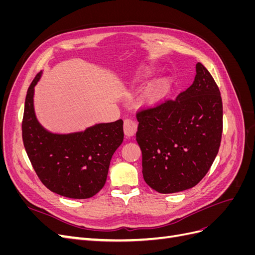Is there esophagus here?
<instances>
[{"label": "esophagus", "mask_w": 255, "mask_h": 255, "mask_svg": "<svg viewBox=\"0 0 255 255\" xmlns=\"http://www.w3.org/2000/svg\"><path fill=\"white\" fill-rule=\"evenodd\" d=\"M123 128H125V135L127 137H133L137 130V123L133 119H126Z\"/></svg>", "instance_id": "esophagus-1"}]
</instances>
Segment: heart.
<instances>
[{
    "label": "heart",
    "instance_id": "1",
    "mask_svg": "<svg viewBox=\"0 0 255 255\" xmlns=\"http://www.w3.org/2000/svg\"><path fill=\"white\" fill-rule=\"evenodd\" d=\"M151 74L150 69H142L140 71V75L142 78H148ZM168 92V83L166 81L159 82L156 85L152 86L145 95V102L148 105L154 106L159 104L166 98Z\"/></svg>",
    "mask_w": 255,
    "mask_h": 255
}]
</instances>
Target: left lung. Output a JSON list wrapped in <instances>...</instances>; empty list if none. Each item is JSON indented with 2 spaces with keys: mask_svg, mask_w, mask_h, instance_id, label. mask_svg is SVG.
<instances>
[{
  "mask_svg": "<svg viewBox=\"0 0 255 255\" xmlns=\"http://www.w3.org/2000/svg\"><path fill=\"white\" fill-rule=\"evenodd\" d=\"M195 81L175 100L137 113L136 140L145 183L160 194L189 189L217 156L222 135V100L207 69L196 65Z\"/></svg>",
  "mask_w": 255,
  "mask_h": 255,
  "instance_id": "left-lung-1",
  "label": "left lung"
}]
</instances>
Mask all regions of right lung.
<instances>
[{
  "instance_id": "1",
  "label": "right lung",
  "mask_w": 255,
  "mask_h": 255,
  "mask_svg": "<svg viewBox=\"0 0 255 255\" xmlns=\"http://www.w3.org/2000/svg\"><path fill=\"white\" fill-rule=\"evenodd\" d=\"M27 89L22 138L27 156L42 184L57 195L87 199L101 190L111 159L123 141V121L98 123L83 132L54 134L38 122L34 110L35 86Z\"/></svg>"
}]
</instances>
